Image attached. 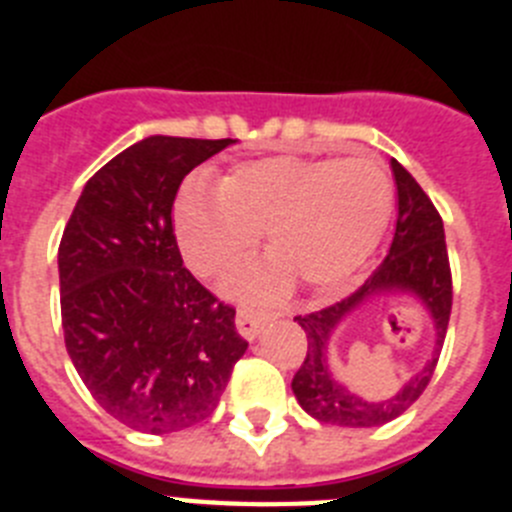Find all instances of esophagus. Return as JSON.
<instances>
[{
	"label": "esophagus",
	"instance_id": "1",
	"mask_svg": "<svg viewBox=\"0 0 512 512\" xmlns=\"http://www.w3.org/2000/svg\"><path fill=\"white\" fill-rule=\"evenodd\" d=\"M235 328H238L243 338L253 341L261 333V328H264V315L248 310V307H238V312H235Z\"/></svg>",
	"mask_w": 512,
	"mask_h": 512
}]
</instances>
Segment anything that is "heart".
I'll use <instances>...</instances> for the list:
<instances>
[{
  "label": "heart",
  "mask_w": 512,
  "mask_h": 512,
  "mask_svg": "<svg viewBox=\"0 0 512 512\" xmlns=\"http://www.w3.org/2000/svg\"><path fill=\"white\" fill-rule=\"evenodd\" d=\"M395 184L372 156H269L233 166L220 192L189 187L176 205V238L202 277H217L253 251L266 230L261 269L233 279L248 297H274L292 279L328 292L354 277L382 241Z\"/></svg>",
  "instance_id": "1"
}]
</instances>
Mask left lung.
Returning <instances> with one entry per match:
<instances>
[{"mask_svg":"<svg viewBox=\"0 0 512 512\" xmlns=\"http://www.w3.org/2000/svg\"><path fill=\"white\" fill-rule=\"evenodd\" d=\"M392 174L397 184V225L390 253L356 292L323 310L295 318L307 333V354L292 379V390L302 408L320 423L346 425V428H372V425L390 423L423 395L441 356L443 338L449 328L451 300H454L443 220L431 197L395 158H392ZM390 288H408L426 302L439 330L437 351L397 396H391L384 403H366L332 382L324 364V348L329 333L341 317L372 294Z\"/></svg>","mask_w":512,"mask_h":512,"instance_id":"1","label":"left lung"}]
</instances>
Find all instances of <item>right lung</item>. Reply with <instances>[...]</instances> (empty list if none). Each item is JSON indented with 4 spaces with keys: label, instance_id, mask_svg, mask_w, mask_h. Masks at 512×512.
<instances>
[{
    "label": "right lung",
    "instance_id": "add662e5",
    "mask_svg": "<svg viewBox=\"0 0 512 512\" xmlns=\"http://www.w3.org/2000/svg\"><path fill=\"white\" fill-rule=\"evenodd\" d=\"M228 143L140 140L89 179L63 230L66 351L99 408L135 431L210 418L248 348L235 307L184 266L171 223L184 176Z\"/></svg>",
    "mask_w": 512,
    "mask_h": 512
}]
</instances>
